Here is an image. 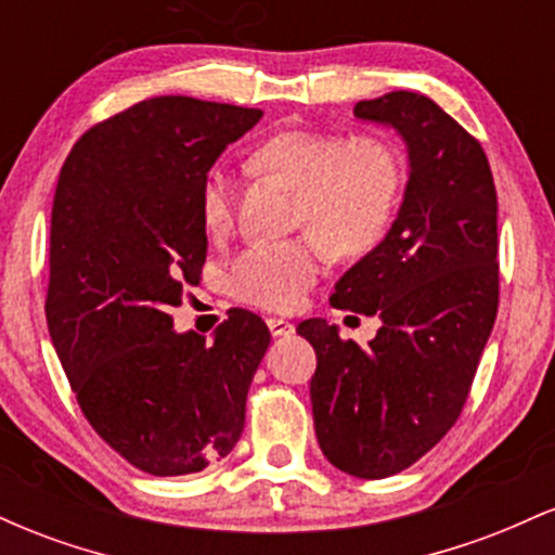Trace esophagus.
I'll return each instance as SVG.
<instances>
[{
	"mask_svg": "<svg viewBox=\"0 0 555 555\" xmlns=\"http://www.w3.org/2000/svg\"><path fill=\"white\" fill-rule=\"evenodd\" d=\"M266 323H269L271 336H286V334H292V331H295V323L284 321V318H269Z\"/></svg>",
	"mask_w": 555,
	"mask_h": 555,
	"instance_id": "1",
	"label": "esophagus"
}]
</instances>
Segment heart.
Returning a JSON list of instances; mask_svg holds the SVG:
<instances>
[{"label": "heart", "mask_w": 555, "mask_h": 555, "mask_svg": "<svg viewBox=\"0 0 555 555\" xmlns=\"http://www.w3.org/2000/svg\"><path fill=\"white\" fill-rule=\"evenodd\" d=\"M247 167L295 190V224L308 227L336 258H358L384 237L404 180L391 145L339 130L279 132L250 151ZM197 214L208 234L229 224L232 182L221 169L203 180ZM318 242L295 237L245 247L229 269V292L266 310L295 308L321 271Z\"/></svg>", "instance_id": "1"}]
</instances>
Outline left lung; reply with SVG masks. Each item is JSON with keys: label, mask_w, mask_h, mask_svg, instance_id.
I'll return each instance as SVG.
<instances>
[{"label": "left lung", "mask_w": 555, "mask_h": 555, "mask_svg": "<svg viewBox=\"0 0 555 555\" xmlns=\"http://www.w3.org/2000/svg\"><path fill=\"white\" fill-rule=\"evenodd\" d=\"M354 117L393 127L410 158L391 229L331 295L380 328L367 347L321 318L297 334L318 358L321 451L341 473L380 480L428 454L467 401L499 310V201L486 151L428 95L358 101Z\"/></svg>", "instance_id": "obj_1"}]
</instances>
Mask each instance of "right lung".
<instances>
[{"label":"right lung","instance_id":"obj_1","mask_svg":"<svg viewBox=\"0 0 555 555\" xmlns=\"http://www.w3.org/2000/svg\"><path fill=\"white\" fill-rule=\"evenodd\" d=\"M260 109L156 95L114 114L69 151L56 182L47 323L82 415L132 467L193 475L245 428L247 388L271 344L250 310L177 334L169 308L201 282L197 197L216 158Z\"/></svg>","mask_w":555,"mask_h":555}]
</instances>
